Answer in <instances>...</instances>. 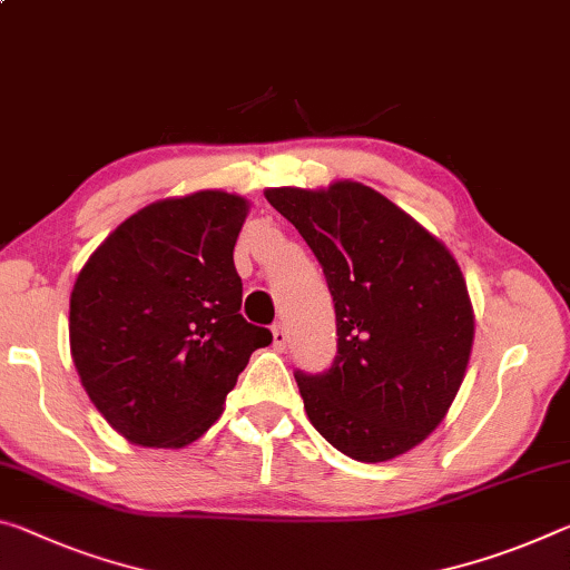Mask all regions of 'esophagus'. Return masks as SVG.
Returning <instances> with one entry per match:
<instances>
[{
  "instance_id": "esophagus-1",
  "label": "esophagus",
  "mask_w": 570,
  "mask_h": 570,
  "mask_svg": "<svg viewBox=\"0 0 570 570\" xmlns=\"http://www.w3.org/2000/svg\"><path fill=\"white\" fill-rule=\"evenodd\" d=\"M271 332H274V347H276V350H286V342H288L286 324H284V322H276L274 327H271Z\"/></svg>"
}]
</instances>
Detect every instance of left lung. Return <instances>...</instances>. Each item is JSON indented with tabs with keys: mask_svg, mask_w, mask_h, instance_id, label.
Here are the masks:
<instances>
[{
	"mask_svg": "<svg viewBox=\"0 0 570 570\" xmlns=\"http://www.w3.org/2000/svg\"><path fill=\"white\" fill-rule=\"evenodd\" d=\"M266 200L317 256L337 314L332 365L294 373L312 426L357 462L405 454L439 426L466 373L474 314L459 264L360 183L276 187Z\"/></svg>",
	"mask_w": 570,
	"mask_h": 570,
	"instance_id": "left-lung-1",
	"label": "left lung"
}]
</instances>
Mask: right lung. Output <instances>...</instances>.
Here are the masks:
<instances>
[{"label": "right lung", "mask_w": 570, "mask_h": 570, "mask_svg": "<svg viewBox=\"0 0 570 570\" xmlns=\"http://www.w3.org/2000/svg\"><path fill=\"white\" fill-rule=\"evenodd\" d=\"M248 203L220 189L151 203L124 220L70 294V352L88 399L139 446L179 449L218 419L253 350L233 264Z\"/></svg>", "instance_id": "add662e5"}]
</instances>
